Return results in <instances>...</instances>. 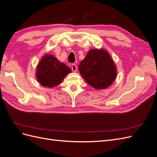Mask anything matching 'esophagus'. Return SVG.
<instances>
[{
    "instance_id": "1",
    "label": "esophagus",
    "mask_w": 157,
    "mask_h": 157,
    "mask_svg": "<svg viewBox=\"0 0 157 157\" xmlns=\"http://www.w3.org/2000/svg\"><path fill=\"white\" fill-rule=\"evenodd\" d=\"M71 69H72L73 71H74V72H76V71H77V66L75 64H72L71 65Z\"/></svg>"
}]
</instances>
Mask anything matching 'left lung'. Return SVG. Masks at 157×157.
I'll return each mask as SVG.
<instances>
[{
	"label": "left lung",
	"instance_id": "8db88e82",
	"mask_svg": "<svg viewBox=\"0 0 157 157\" xmlns=\"http://www.w3.org/2000/svg\"><path fill=\"white\" fill-rule=\"evenodd\" d=\"M78 69L86 82L97 90L109 87L117 76L115 63L108 52L103 49L88 51Z\"/></svg>",
	"mask_w": 157,
	"mask_h": 157
}]
</instances>
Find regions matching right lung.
I'll use <instances>...</instances> for the list:
<instances>
[{
    "label": "right lung",
    "instance_id": "1",
    "mask_svg": "<svg viewBox=\"0 0 157 157\" xmlns=\"http://www.w3.org/2000/svg\"><path fill=\"white\" fill-rule=\"evenodd\" d=\"M71 70L54 56L46 54L37 65L36 77L41 85L53 88L62 82Z\"/></svg>",
    "mask_w": 157,
    "mask_h": 157
}]
</instances>
